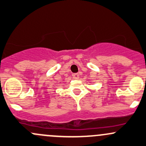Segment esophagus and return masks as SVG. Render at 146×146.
Segmentation results:
<instances>
[{
	"label": "esophagus",
	"mask_w": 146,
	"mask_h": 146,
	"mask_svg": "<svg viewBox=\"0 0 146 146\" xmlns=\"http://www.w3.org/2000/svg\"><path fill=\"white\" fill-rule=\"evenodd\" d=\"M72 76L74 78V79H78L79 77V74L78 73H74V74H72Z\"/></svg>",
	"instance_id": "1"
}]
</instances>
